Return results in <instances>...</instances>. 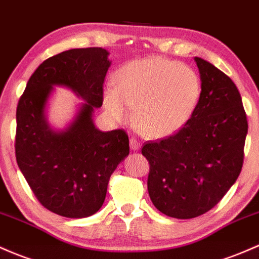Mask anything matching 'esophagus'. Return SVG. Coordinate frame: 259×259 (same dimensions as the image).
<instances>
[{"label":"esophagus","mask_w":259,"mask_h":259,"mask_svg":"<svg viewBox=\"0 0 259 259\" xmlns=\"http://www.w3.org/2000/svg\"><path fill=\"white\" fill-rule=\"evenodd\" d=\"M130 149H132L133 151H139V150L141 149V144H140V141L136 140L135 138H132V139H130Z\"/></svg>","instance_id":"obj_1"}]
</instances>
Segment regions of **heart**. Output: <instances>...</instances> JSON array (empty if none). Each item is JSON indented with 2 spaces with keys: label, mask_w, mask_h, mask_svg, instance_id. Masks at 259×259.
Listing matches in <instances>:
<instances>
[{
  "label": "heart",
  "mask_w": 259,
  "mask_h": 259,
  "mask_svg": "<svg viewBox=\"0 0 259 259\" xmlns=\"http://www.w3.org/2000/svg\"><path fill=\"white\" fill-rule=\"evenodd\" d=\"M201 82L192 67L175 60L145 58L127 62L104 91V107L116 121L130 118L144 135L168 138L183 129L197 109Z\"/></svg>",
  "instance_id": "1"
}]
</instances>
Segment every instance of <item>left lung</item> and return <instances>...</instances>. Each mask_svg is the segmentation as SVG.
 I'll return each instance as SVG.
<instances>
[{
	"label": "left lung",
	"mask_w": 259,
	"mask_h": 259,
	"mask_svg": "<svg viewBox=\"0 0 259 259\" xmlns=\"http://www.w3.org/2000/svg\"><path fill=\"white\" fill-rule=\"evenodd\" d=\"M201 96L177 134L144 145L147 189L162 214L192 219L214 208L234 186L243 163L248 124L236 84L223 71L194 58Z\"/></svg>",
	"instance_id": "left-lung-1"
}]
</instances>
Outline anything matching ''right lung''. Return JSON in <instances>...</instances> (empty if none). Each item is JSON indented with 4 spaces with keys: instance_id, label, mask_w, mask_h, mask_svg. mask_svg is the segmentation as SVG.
I'll use <instances>...</instances> for the list:
<instances>
[{
    "instance_id": "right-lung-1",
    "label": "right lung",
    "mask_w": 259,
    "mask_h": 259,
    "mask_svg": "<svg viewBox=\"0 0 259 259\" xmlns=\"http://www.w3.org/2000/svg\"><path fill=\"white\" fill-rule=\"evenodd\" d=\"M102 48L71 49L34 71L17 107L16 158L44 208L70 219L102 208L108 182L129 155L124 130L101 132L93 121L103 103V83L112 62ZM55 87H66L84 101L62 130H54L46 109Z\"/></svg>"
}]
</instances>
